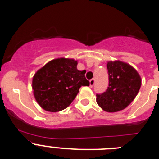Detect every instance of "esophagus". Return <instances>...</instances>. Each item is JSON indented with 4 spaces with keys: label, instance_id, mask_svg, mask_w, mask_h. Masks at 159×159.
Returning a JSON list of instances; mask_svg holds the SVG:
<instances>
[{
    "label": "esophagus",
    "instance_id": "obj_1",
    "mask_svg": "<svg viewBox=\"0 0 159 159\" xmlns=\"http://www.w3.org/2000/svg\"><path fill=\"white\" fill-rule=\"evenodd\" d=\"M89 84H90L91 88L93 87V85L95 84V79H93V78H92V79H91L90 81H89Z\"/></svg>",
    "mask_w": 159,
    "mask_h": 159
}]
</instances>
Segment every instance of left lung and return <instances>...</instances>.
<instances>
[{"label":"left lung","mask_w":159,"mask_h":159,"mask_svg":"<svg viewBox=\"0 0 159 159\" xmlns=\"http://www.w3.org/2000/svg\"><path fill=\"white\" fill-rule=\"evenodd\" d=\"M106 66L109 87L102 94H97V104L106 112H118L127 107L137 96L141 78L131 65L123 61H109Z\"/></svg>","instance_id":"obj_1"}]
</instances>
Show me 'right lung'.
Returning a JSON list of instances; mask_svg holds the SVG:
<instances>
[{
  "instance_id": "1",
  "label": "right lung",
  "mask_w": 159,
  "mask_h": 159,
  "mask_svg": "<svg viewBox=\"0 0 159 159\" xmlns=\"http://www.w3.org/2000/svg\"><path fill=\"white\" fill-rule=\"evenodd\" d=\"M78 61L69 58L50 61L32 78L34 97L44 110L59 112L70 106L81 86H89L85 70H78Z\"/></svg>"
}]
</instances>
